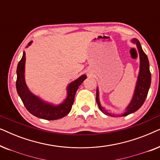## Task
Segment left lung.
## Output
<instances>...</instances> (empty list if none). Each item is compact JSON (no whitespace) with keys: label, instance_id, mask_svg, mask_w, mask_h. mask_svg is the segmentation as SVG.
<instances>
[{"label":"left lung","instance_id":"left-lung-1","mask_svg":"<svg viewBox=\"0 0 160 160\" xmlns=\"http://www.w3.org/2000/svg\"><path fill=\"white\" fill-rule=\"evenodd\" d=\"M132 42L136 44L138 50L139 52L140 71L132 100H131L130 104L126 108L125 112L122 113V115H118L119 117L128 116L130 114V113L135 112L137 110H138L141 108L142 105L143 104L144 101H145L146 97H147L148 89H149L151 85V80H152V76H151L149 70V62H148L147 55L142 49L141 43H140L138 39H132ZM96 101H97L98 107H99V108L102 112H103L106 115L114 117V114H111V113L107 112L101 106V105H100L99 100V91H98V88L97 93H96Z\"/></svg>","mask_w":160,"mask_h":160}]
</instances>
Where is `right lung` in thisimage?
<instances>
[{
    "label": "right lung",
    "mask_w": 160,
    "mask_h": 160,
    "mask_svg": "<svg viewBox=\"0 0 160 160\" xmlns=\"http://www.w3.org/2000/svg\"><path fill=\"white\" fill-rule=\"evenodd\" d=\"M31 43L32 41L28 43V47ZM25 52H24L22 58L17 65L16 87L17 93L27 110L35 117L47 120L59 119L68 114L71 110L72 105L73 104L76 91L82 83L86 79L87 76H81L76 80L70 83L67 87V98L62 103L54 106L43 101L29 90L25 80Z\"/></svg>",
    "instance_id": "1"
}]
</instances>
